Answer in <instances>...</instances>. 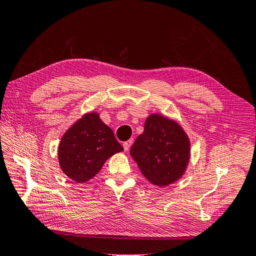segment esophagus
Returning a JSON list of instances; mask_svg holds the SVG:
<instances>
[{
	"mask_svg": "<svg viewBox=\"0 0 256 256\" xmlns=\"http://www.w3.org/2000/svg\"><path fill=\"white\" fill-rule=\"evenodd\" d=\"M132 139H130V140H128V141H126V142H124V151H129V149H130V146H132Z\"/></svg>",
	"mask_w": 256,
	"mask_h": 256,
	"instance_id": "1",
	"label": "esophagus"
}]
</instances>
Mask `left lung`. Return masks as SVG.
<instances>
[{"instance_id": "8db88e82", "label": "left lung", "mask_w": 256, "mask_h": 256, "mask_svg": "<svg viewBox=\"0 0 256 256\" xmlns=\"http://www.w3.org/2000/svg\"><path fill=\"white\" fill-rule=\"evenodd\" d=\"M130 156L151 184L164 187L184 175L190 158V141L173 119L151 114L144 130L130 149Z\"/></svg>"}]
</instances>
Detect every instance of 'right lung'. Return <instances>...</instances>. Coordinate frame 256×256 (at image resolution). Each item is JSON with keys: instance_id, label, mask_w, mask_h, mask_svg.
<instances>
[{"instance_id": "obj_1", "label": "right lung", "mask_w": 256, "mask_h": 256, "mask_svg": "<svg viewBox=\"0 0 256 256\" xmlns=\"http://www.w3.org/2000/svg\"><path fill=\"white\" fill-rule=\"evenodd\" d=\"M124 148L98 112H86L62 136L58 146L60 168L76 183L98 174L104 163Z\"/></svg>"}]
</instances>
